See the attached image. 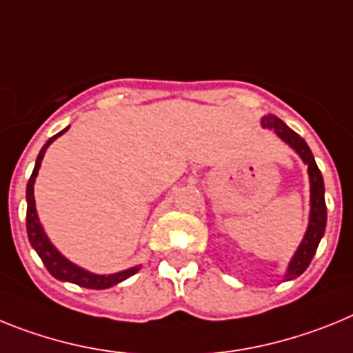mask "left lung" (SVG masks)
<instances>
[{
    "label": "left lung",
    "instance_id": "8db88e82",
    "mask_svg": "<svg viewBox=\"0 0 353 353\" xmlns=\"http://www.w3.org/2000/svg\"><path fill=\"white\" fill-rule=\"evenodd\" d=\"M261 124L263 128L275 130V133H277L284 142L290 143V145L299 152L300 158L307 163L309 179H311V219H309V228L304 236V240L300 243L299 250H296V254L293 256V259H291L290 263V268H288L286 281H291V279H296L299 275L304 274L305 268L311 265L312 257L316 254L318 243H320L321 236H323L325 232V225H327V206H325L323 195V177H321L320 168H318L316 161H314V156H312L311 149H309L305 140L302 139L299 133L290 130V128H288L281 119L275 117V115H266V117H263Z\"/></svg>",
    "mask_w": 353,
    "mask_h": 353
}]
</instances>
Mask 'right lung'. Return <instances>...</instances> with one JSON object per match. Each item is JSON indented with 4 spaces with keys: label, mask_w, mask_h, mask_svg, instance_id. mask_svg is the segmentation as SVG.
Here are the masks:
<instances>
[{
    "label": "right lung",
    "mask_w": 353,
    "mask_h": 353,
    "mask_svg": "<svg viewBox=\"0 0 353 353\" xmlns=\"http://www.w3.org/2000/svg\"><path fill=\"white\" fill-rule=\"evenodd\" d=\"M69 128H65L63 131H60L58 134L51 137V139L46 142V145L42 147L39 156H37V163L33 168L32 176H30L28 186H26V202H28V208H26V232H28V240L32 243V247L35 249V252L39 254V257L42 259L44 266L48 268V272L53 275L58 281H67V283L78 284L81 288H88V290H106V288H112L115 284L122 283L128 277L134 275L139 272V266L134 268L124 270V272H119V274L112 275H96L90 274L87 270L79 268V266L72 265L70 261H67L62 254L54 249L51 241L48 240V236L42 231V225L39 222V216H37L35 210V197H33V183H35V177L39 174V168H41V161L46 154V149L49 147V143L53 142L54 139H58L60 134H63Z\"/></svg>",
    "instance_id": "obj_1"
}]
</instances>
